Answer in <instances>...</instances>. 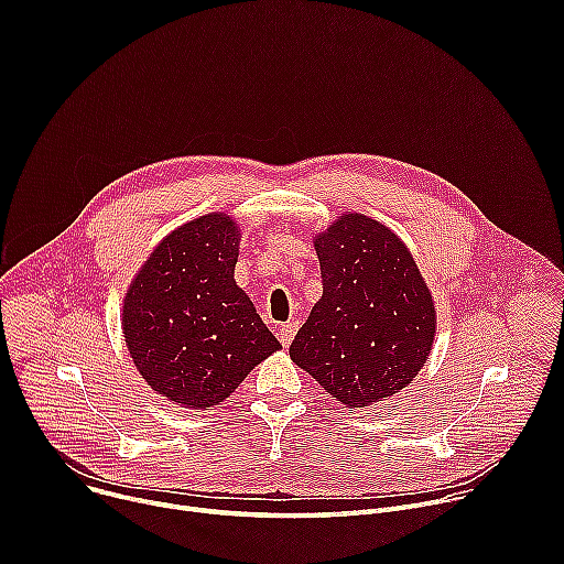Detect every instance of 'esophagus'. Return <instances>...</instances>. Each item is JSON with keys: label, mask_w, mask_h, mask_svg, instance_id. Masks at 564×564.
Listing matches in <instances>:
<instances>
[{"label": "esophagus", "mask_w": 564, "mask_h": 564, "mask_svg": "<svg viewBox=\"0 0 564 564\" xmlns=\"http://www.w3.org/2000/svg\"><path fill=\"white\" fill-rule=\"evenodd\" d=\"M296 330H299V321H285V324H281V328H279L281 344H283V346H290L292 339H294V335H296Z\"/></svg>", "instance_id": "1"}]
</instances>
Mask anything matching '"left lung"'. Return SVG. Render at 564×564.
Instances as JSON below:
<instances>
[{
	"label": "left lung",
	"mask_w": 564,
	"mask_h": 564,
	"mask_svg": "<svg viewBox=\"0 0 564 564\" xmlns=\"http://www.w3.org/2000/svg\"><path fill=\"white\" fill-rule=\"evenodd\" d=\"M324 294L290 357L348 409L406 388L424 368L437 314L411 250L364 214H344L314 236Z\"/></svg>",
	"instance_id": "left-lung-1"
}]
</instances>
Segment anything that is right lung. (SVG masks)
Here are the masks:
<instances>
[{
	"instance_id": "add662e5",
	"label": "right lung",
	"mask_w": 564,
	"mask_h": 564,
	"mask_svg": "<svg viewBox=\"0 0 564 564\" xmlns=\"http://www.w3.org/2000/svg\"><path fill=\"white\" fill-rule=\"evenodd\" d=\"M240 229L214 212L167 234L133 276L122 333L142 379L181 409L209 411L281 348L234 281Z\"/></svg>"
}]
</instances>
